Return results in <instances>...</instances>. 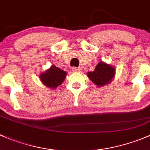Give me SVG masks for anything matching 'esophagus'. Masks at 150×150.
Returning <instances> with one entry per match:
<instances>
[{
  "label": "esophagus",
  "mask_w": 150,
  "mask_h": 150,
  "mask_svg": "<svg viewBox=\"0 0 150 150\" xmlns=\"http://www.w3.org/2000/svg\"><path fill=\"white\" fill-rule=\"evenodd\" d=\"M72 71L74 72H79L81 71V69L80 68H76V67H73L72 68Z\"/></svg>",
  "instance_id": "34e87169"
}]
</instances>
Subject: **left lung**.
<instances>
[{
  "mask_svg": "<svg viewBox=\"0 0 150 150\" xmlns=\"http://www.w3.org/2000/svg\"><path fill=\"white\" fill-rule=\"evenodd\" d=\"M88 77L97 86H102L109 84L115 74L113 67L103 62H100L95 68V71L88 72Z\"/></svg>",
  "mask_w": 150,
  "mask_h": 150,
  "instance_id": "8db88e82",
  "label": "left lung"
}]
</instances>
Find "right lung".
<instances>
[{
	"mask_svg": "<svg viewBox=\"0 0 150 150\" xmlns=\"http://www.w3.org/2000/svg\"><path fill=\"white\" fill-rule=\"evenodd\" d=\"M66 73L59 68L52 66L45 72L40 74V79L47 87L55 89L62 84L66 78Z\"/></svg>",
	"mask_w": 150,
	"mask_h": 150,
	"instance_id": "add662e5",
	"label": "right lung"
}]
</instances>
